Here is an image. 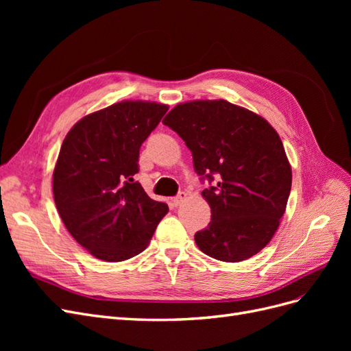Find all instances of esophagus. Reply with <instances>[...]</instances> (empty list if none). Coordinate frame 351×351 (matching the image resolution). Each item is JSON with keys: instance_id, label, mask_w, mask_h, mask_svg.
I'll return each instance as SVG.
<instances>
[{"instance_id": "1", "label": "esophagus", "mask_w": 351, "mask_h": 351, "mask_svg": "<svg viewBox=\"0 0 351 351\" xmlns=\"http://www.w3.org/2000/svg\"><path fill=\"white\" fill-rule=\"evenodd\" d=\"M186 197H187V193H186V192H180V193L173 199L174 205H176V206H180V205H182L183 202L186 200Z\"/></svg>"}]
</instances>
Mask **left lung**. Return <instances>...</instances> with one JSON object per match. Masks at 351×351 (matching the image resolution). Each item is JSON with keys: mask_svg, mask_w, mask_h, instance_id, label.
<instances>
[{"mask_svg": "<svg viewBox=\"0 0 351 351\" xmlns=\"http://www.w3.org/2000/svg\"><path fill=\"white\" fill-rule=\"evenodd\" d=\"M192 152L210 222L195 241L208 256L240 262L278 230L291 190V167L274 127L228 101L178 104L162 120Z\"/></svg>", "mask_w": 351, "mask_h": 351, "instance_id": "1", "label": "left lung"}]
</instances>
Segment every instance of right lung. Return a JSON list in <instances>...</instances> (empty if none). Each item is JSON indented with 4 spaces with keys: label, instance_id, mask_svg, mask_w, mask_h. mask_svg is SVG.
Instances as JSON below:
<instances>
[{
    "label": "right lung",
    "instance_id": "obj_1",
    "mask_svg": "<svg viewBox=\"0 0 351 351\" xmlns=\"http://www.w3.org/2000/svg\"><path fill=\"white\" fill-rule=\"evenodd\" d=\"M167 111L156 102H117L83 117L61 145L56 205L73 239L95 258L121 262L139 254L168 212L133 180L141 146Z\"/></svg>",
    "mask_w": 351,
    "mask_h": 351
}]
</instances>
